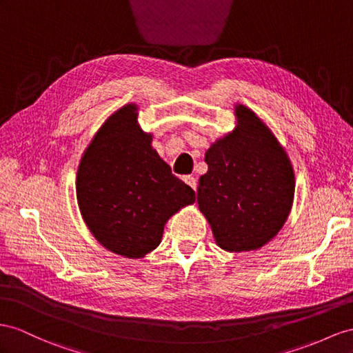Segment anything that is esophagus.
<instances>
[{"instance_id":"1","label":"esophagus","mask_w":353,"mask_h":353,"mask_svg":"<svg viewBox=\"0 0 353 353\" xmlns=\"http://www.w3.org/2000/svg\"><path fill=\"white\" fill-rule=\"evenodd\" d=\"M183 182L186 183V185H189L191 186L194 191H196V179L195 177H192V176H185L183 177Z\"/></svg>"}]
</instances>
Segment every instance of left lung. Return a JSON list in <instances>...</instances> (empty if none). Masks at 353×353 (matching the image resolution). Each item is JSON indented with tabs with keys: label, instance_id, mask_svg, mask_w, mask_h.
I'll use <instances>...</instances> for the list:
<instances>
[{
	"label": "left lung",
	"instance_id": "obj_1",
	"mask_svg": "<svg viewBox=\"0 0 353 353\" xmlns=\"http://www.w3.org/2000/svg\"><path fill=\"white\" fill-rule=\"evenodd\" d=\"M237 126L205 152L198 207L216 245L227 252L261 249L292 209L295 174L288 153L255 112L236 104Z\"/></svg>",
	"mask_w": 353,
	"mask_h": 353
}]
</instances>
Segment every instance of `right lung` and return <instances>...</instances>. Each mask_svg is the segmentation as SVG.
Listing matches in <instances>:
<instances>
[{
	"mask_svg": "<svg viewBox=\"0 0 353 353\" xmlns=\"http://www.w3.org/2000/svg\"><path fill=\"white\" fill-rule=\"evenodd\" d=\"M139 105L116 110L88 144L77 168L82 218L99 245L123 258L146 256L167 221L195 201L191 186L171 174L139 125Z\"/></svg>",
	"mask_w": 353,
	"mask_h": 353,
	"instance_id": "1",
	"label": "right lung"
}]
</instances>
